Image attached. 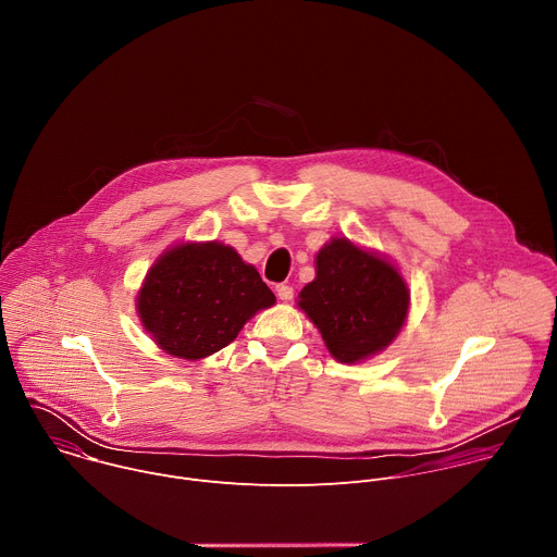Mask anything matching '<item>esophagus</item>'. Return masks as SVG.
Instances as JSON below:
<instances>
[{
	"mask_svg": "<svg viewBox=\"0 0 557 557\" xmlns=\"http://www.w3.org/2000/svg\"><path fill=\"white\" fill-rule=\"evenodd\" d=\"M275 293H277V297H280L282 301L293 299V288H290L288 284H277V286H275Z\"/></svg>",
	"mask_w": 557,
	"mask_h": 557,
	"instance_id": "esophagus-1",
	"label": "esophagus"
}]
</instances>
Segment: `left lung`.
Wrapping results in <instances>:
<instances>
[{"label": "left lung", "mask_w": 557, "mask_h": 557, "mask_svg": "<svg viewBox=\"0 0 557 557\" xmlns=\"http://www.w3.org/2000/svg\"><path fill=\"white\" fill-rule=\"evenodd\" d=\"M297 306L337 361L357 363L401 333L410 290L392 262L333 237L314 256V280L301 288Z\"/></svg>", "instance_id": "left-lung-1"}]
</instances>
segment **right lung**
<instances>
[{
  "mask_svg": "<svg viewBox=\"0 0 557 557\" xmlns=\"http://www.w3.org/2000/svg\"><path fill=\"white\" fill-rule=\"evenodd\" d=\"M275 304L256 267L222 243H183L158 258L136 295L143 329L168 355L198 361Z\"/></svg>",
  "mask_w": 557,
  "mask_h": 557,
  "instance_id": "add662e5",
  "label": "right lung"
}]
</instances>
